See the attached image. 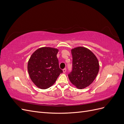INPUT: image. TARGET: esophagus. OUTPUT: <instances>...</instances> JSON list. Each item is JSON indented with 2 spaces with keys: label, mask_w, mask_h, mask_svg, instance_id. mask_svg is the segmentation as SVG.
<instances>
[{
  "label": "esophagus",
  "mask_w": 124,
  "mask_h": 124,
  "mask_svg": "<svg viewBox=\"0 0 124 124\" xmlns=\"http://www.w3.org/2000/svg\"><path fill=\"white\" fill-rule=\"evenodd\" d=\"M66 70H67L66 68H64V69H63L62 70V71H63V73H65V72H66Z\"/></svg>",
  "instance_id": "34e87169"
}]
</instances>
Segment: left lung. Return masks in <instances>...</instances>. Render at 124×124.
I'll use <instances>...</instances> for the list:
<instances>
[{
	"label": "left lung",
	"instance_id": "obj_1",
	"mask_svg": "<svg viewBox=\"0 0 124 124\" xmlns=\"http://www.w3.org/2000/svg\"><path fill=\"white\" fill-rule=\"evenodd\" d=\"M71 51L72 70L68 78L77 88H84L93 83L98 73V60L91 50L84 47H77Z\"/></svg>",
	"mask_w": 124,
	"mask_h": 124
}]
</instances>
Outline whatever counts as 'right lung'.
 I'll return each instance as SVG.
<instances>
[{"instance_id":"add662e5","label":"right lung","mask_w":124,"mask_h":124,"mask_svg":"<svg viewBox=\"0 0 124 124\" xmlns=\"http://www.w3.org/2000/svg\"><path fill=\"white\" fill-rule=\"evenodd\" d=\"M58 51L50 47H40L30 57L28 72L31 79L38 88L45 89L50 87L62 73L57 57Z\"/></svg>"}]
</instances>
